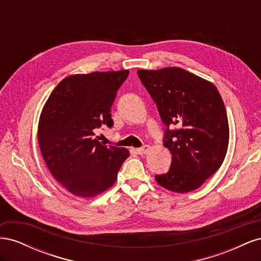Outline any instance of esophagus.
Wrapping results in <instances>:
<instances>
[{
	"label": "esophagus",
	"instance_id": "34e87169",
	"mask_svg": "<svg viewBox=\"0 0 261 261\" xmlns=\"http://www.w3.org/2000/svg\"><path fill=\"white\" fill-rule=\"evenodd\" d=\"M149 150H150V147H149L148 145H146V146H144V147L138 148V149H137V152H138L139 154H146V153H148Z\"/></svg>",
	"mask_w": 261,
	"mask_h": 261
}]
</instances>
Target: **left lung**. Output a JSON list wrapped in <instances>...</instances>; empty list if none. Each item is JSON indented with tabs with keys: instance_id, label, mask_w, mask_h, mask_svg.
<instances>
[{
	"instance_id": "8db88e82",
	"label": "left lung",
	"mask_w": 261,
	"mask_h": 261,
	"mask_svg": "<svg viewBox=\"0 0 261 261\" xmlns=\"http://www.w3.org/2000/svg\"><path fill=\"white\" fill-rule=\"evenodd\" d=\"M139 80L168 126L164 146L172 153L168 173L156 183L174 193L199 188L222 165L228 147V121L223 100L211 82L179 67L139 69ZM170 124L177 130L171 131Z\"/></svg>"
}]
</instances>
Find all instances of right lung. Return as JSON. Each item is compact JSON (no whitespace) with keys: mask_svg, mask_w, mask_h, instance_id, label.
<instances>
[{"mask_svg":"<svg viewBox=\"0 0 261 261\" xmlns=\"http://www.w3.org/2000/svg\"><path fill=\"white\" fill-rule=\"evenodd\" d=\"M129 70L93 72L64 78L42 109L38 144L53 177L78 197L109 189L129 156L126 148L102 145L94 129L111 127V107Z\"/></svg>","mask_w":261,"mask_h":261,"instance_id":"add662e5","label":"right lung"}]
</instances>
